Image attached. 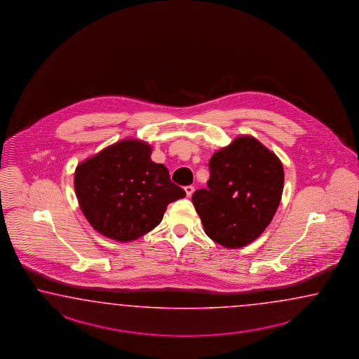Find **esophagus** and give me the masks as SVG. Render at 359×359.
I'll use <instances>...</instances> for the list:
<instances>
[{
  "label": "esophagus",
  "mask_w": 359,
  "mask_h": 359,
  "mask_svg": "<svg viewBox=\"0 0 359 359\" xmlns=\"http://www.w3.org/2000/svg\"><path fill=\"white\" fill-rule=\"evenodd\" d=\"M184 191H185V193H187V196H188V197H191V196L193 194V192H194V187H193V185H187V187L184 188Z\"/></svg>",
  "instance_id": "34e87169"
}]
</instances>
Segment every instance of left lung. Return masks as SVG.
<instances>
[{"label":"left lung","instance_id":"left-lung-1","mask_svg":"<svg viewBox=\"0 0 359 359\" xmlns=\"http://www.w3.org/2000/svg\"><path fill=\"white\" fill-rule=\"evenodd\" d=\"M208 189L193 193L205 233L228 249L250 244L279 208L284 170L279 158L252 136L215 151Z\"/></svg>","mask_w":359,"mask_h":359}]
</instances>
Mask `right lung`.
<instances>
[{"mask_svg":"<svg viewBox=\"0 0 359 359\" xmlns=\"http://www.w3.org/2000/svg\"><path fill=\"white\" fill-rule=\"evenodd\" d=\"M151 147L136 139L115 142L75 170L80 209L101 235L133 241L157 227L167 205L185 197L166 166L150 159Z\"/></svg>","mask_w":359,"mask_h":359,"instance_id":"right-lung-1","label":"right lung"}]
</instances>
